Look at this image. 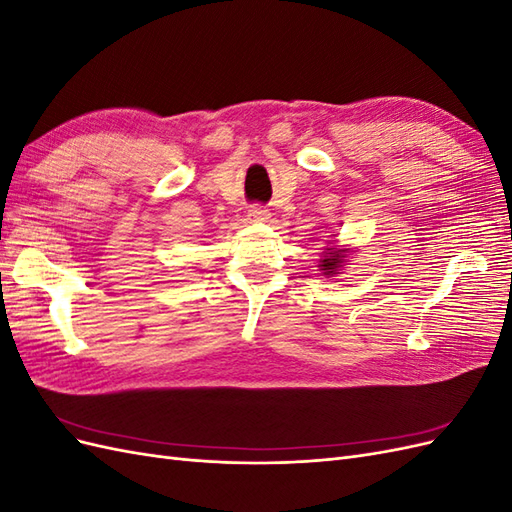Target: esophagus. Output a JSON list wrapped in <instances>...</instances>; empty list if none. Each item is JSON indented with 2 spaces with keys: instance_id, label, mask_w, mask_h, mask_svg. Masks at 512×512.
I'll use <instances>...</instances> for the list:
<instances>
[{
  "instance_id": "34e87169",
  "label": "esophagus",
  "mask_w": 512,
  "mask_h": 512,
  "mask_svg": "<svg viewBox=\"0 0 512 512\" xmlns=\"http://www.w3.org/2000/svg\"><path fill=\"white\" fill-rule=\"evenodd\" d=\"M250 218H252L254 222H267V220L271 218V213H269L267 207L252 205V207H250Z\"/></svg>"
}]
</instances>
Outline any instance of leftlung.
<instances>
[{"instance_id":"1","label":"left lung","mask_w":512,"mask_h":512,"mask_svg":"<svg viewBox=\"0 0 512 512\" xmlns=\"http://www.w3.org/2000/svg\"><path fill=\"white\" fill-rule=\"evenodd\" d=\"M342 260H344V250H337V247H331V250L324 254V258L320 260L322 262V271L324 275H333L339 267H342Z\"/></svg>"}]
</instances>
